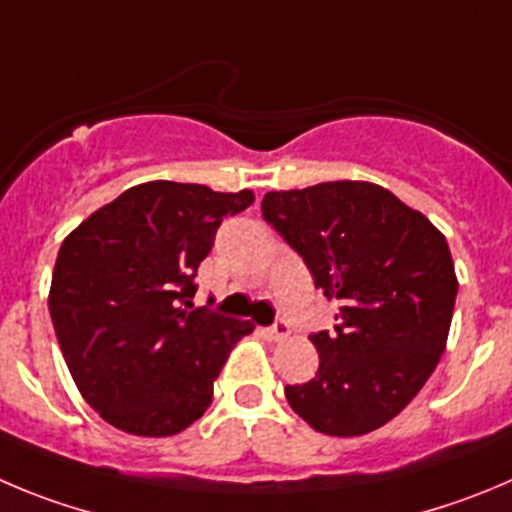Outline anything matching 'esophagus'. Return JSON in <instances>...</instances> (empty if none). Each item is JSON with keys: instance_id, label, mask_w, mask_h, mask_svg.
<instances>
[{"instance_id": "1", "label": "esophagus", "mask_w": 512, "mask_h": 512, "mask_svg": "<svg viewBox=\"0 0 512 512\" xmlns=\"http://www.w3.org/2000/svg\"><path fill=\"white\" fill-rule=\"evenodd\" d=\"M265 336L270 341H285L290 336V326L285 321H275L270 328H265Z\"/></svg>"}]
</instances>
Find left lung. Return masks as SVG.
I'll return each instance as SVG.
<instances>
[{
    "label": "left lung",
    "mask_w": 512,
    "mask_h": 512,
    "mask_svg": "<svg viewBox=\"0 0 512 512\" xmlns=\"http://www.w3.org/2000/svg\"><path fill=\"white\" fill-rule=\"evenodd\" d=\"M262 217L336 300L333 333H313L321 364L285 386L290 407L331 437L384 427L437 369L457 298L444 234L389 189L326 181L267 191Z\"/></svg>",
    "instance_id": "8db88e82"
}]
</instances>
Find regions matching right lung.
<instances>
[{
    "instance_id": "1",
    "label": "right lung",
    "mask_w": 512,
    "mask_h": 512,
    "mask_svg": "<svg viewBox=\"0 0 512 512\" xmlns=\"http://www.w3.org/2000/svg\"><path fill=\"white\" fill-rule=\"evenodd\" d=\"M252 202L250 189L148 181L62 242L52 326L83 399L116 429L169 437L212 404L214 379L252 323L194 308V278L222 219Z\"/></svg>"
}]
</instances>
